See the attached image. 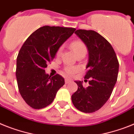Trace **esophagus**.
Segmentation results:
<instances>
[{"label": "esophagus", "instance_id": "34e87169", "mask_svg": "<svg viewBox=\"0 0 134 134\" xmlns=\"http://www.w3.org/2000/svg\"><path fill=\"white\" fill-rule=\"evenodd\" d=\"M65 84H69V83L71 82V80L69 79V78H66L65 80Z\"/></svg>", "mask_w": 134, "mask_h": 134}]
</instances>
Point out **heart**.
I'll return each instance as SVG.
<instances>
[{"mask_svg": "<svg viewBox=\"0 0 134 134\" xmlns=\"http://www.w3.org/2000/svg\"><path fill=\"white\" fill-rule=\"evenodd\" d=\"M71 49L73 50V51H74V54H76V56L81 53L86 54V45L84 44L82 41H79V40H76V41H73V42L71 43ZM61 52L62 47H60L57 52V56H59V55L61 54ZM77 70H78L77 67H65V71L66 72V74H67L68 75H73V74H75Z\"/></svg>", "mask_w": 134, "mask_h": 134, "instance_id": "1", "label": "heart"}]
</instances>
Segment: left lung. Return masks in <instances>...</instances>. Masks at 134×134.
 I'll list each match as a JSON object with an SVG mask.
<instances>
[{"label": "left lung", "instance_id": "left-lung-1", "mask_svg": "<svg viewBox=\"0 0 134 134\" xmlns=\"http://www.w3.org/2000/svg\"><path fill=\"white\" fill-rule=\"evenodd\" d=\"M75 33L88 49V71L84 78L91 80L86 88L83 87L82 82L75 81L78 88L71 95V100L77 110L91 113L101 108L110 98L117 80L119 61L110 43L101 35L82 29Z\"/></svg>", "mask_w": 134, "mask_h": 134}]
</instances>
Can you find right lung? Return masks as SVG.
Returning a JSON list of instances; mask_svg holds the SVG:
<instances>
[{
    "label": "right lung",
    "instance_id": "right-lung-1",
    "mask_svg": "<svg viewBox=\"0 0 134 134\" xmlns=\"http://www.w3.org/2000/svg\"><path fill=\"white\" fill-rule=\"evenodd\" d=\"M76 29L44 26L26 40L17 57V82L20 95L34 109H41L53 102L65 80L45 71L58 50L72 35Z\"/></svg>",
    "mask_w": 134,
    "mask_h": 134
}]
</instances>
